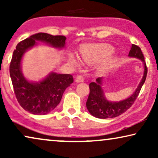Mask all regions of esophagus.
Wrapping results in <instances>:
<instances>
[{"label":"esophagus","instance_id":"obj_1","mask_svg":"<svg viewBox=\"0 0 158 158\" xmlns=\"http://www.w3.org/2000/svg\"><path fill=\"white\" fill-rule=\"evenodd\" d=\"M84 81V78L82 76V75H77L76 77V78H75V81L77 82V83H80V82H83Z\"/></svg>","mask_w":158,"mask_h":158}]
</instances>
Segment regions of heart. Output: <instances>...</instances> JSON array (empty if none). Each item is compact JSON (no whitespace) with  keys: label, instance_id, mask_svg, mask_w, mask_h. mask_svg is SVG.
<instances>
[{"label":"heart","instance_id":"b5f03b06","mask_svg":"<svg viewBox=\"0 0 158 158\" xmlns=\"http://www.w3.org/2000/svg\"><path fill=\"white\" fill-rule=\"evenodd\" d=\"M81 52L84 61L90 63L111 57L114 52V48L109 44L86 45L81 49ZM70 59L74 63L79 62L75 55H71Z\"/></svg>","mask_w":158,"mask_h":158}]
</instances>
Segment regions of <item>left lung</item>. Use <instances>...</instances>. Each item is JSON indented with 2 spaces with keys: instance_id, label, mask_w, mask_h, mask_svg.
Wrapping results in <instances>:
<instances>
[{
  "instance_id": "1",
  "label": "left lung",
  "mask_w": 158,
  "mask_h": 158,
  "mask_svg": "<svg viewBox=\"0 0 158 158\" xmlns=\"http://www.w3.org/2000/svg\"><path fill=\"white\" fill-rule=\"evenodd\" d=\"M129 56L131 57H137L141 60L144 64V75L135 93L125 100L118 102H111L106 100L104 96V93L101 88L102 85V77H98L96 82H92L89 84L90 94L88 96L86 107L90 114L95 117L98 118H114L124 113L129 109L137 99L141 88L146 80L148 74V68L146 66L145 60L143 54L139 47L135 44L131 45V48L129 51Z\"/></svg>"
}]
</instances>
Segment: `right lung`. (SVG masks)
Wrapping results in <instances>:
<instances>
[{
  "label": "right lung",
  "mask_w": 158,
  "mask_h": 158,
  "mask_svg": "<svg viewBox=\"0 0 158 158\" xmlns=\"http://www.w3.org/2000/svg\"><path fill=\"white\" fill-rule=\"evenodd\" d=\"M65 40L64 36L40 32L21 41L14 51L9 68L14 91L21 106L29 113L44 115L53 111L60 103L66 88L73 83V77L70 74L51 73L38 83L28 81L21 72V62L23 54L37 44L36 41L46 42L56 48H62Z\"/></svg>",
  "instance_id": "add662e5"
}]
</instances>
